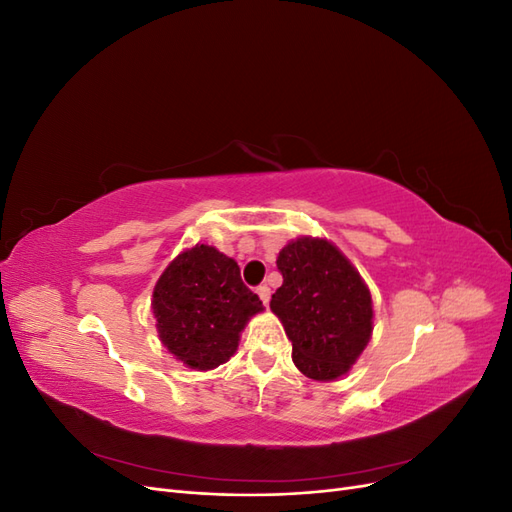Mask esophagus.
I'll use <instances>...</instances> for the list:
<instances>
[{"mask_svg":"<svg viewBox=\"0 0 512 512\" xmlns=\"http://www.w3.org/2000/svg\"><path fill=\"white\" fill-rule=\"evenodd\" d=\"M256 292H258L260 301L265 303V305H269V299H271V288H269L267 284H262V286H258V288H256Z\"/></svg>","mask_w":512,"mask_h":512,"instance_id":"esophagus-1","label":"esophagus"}]
</instances>
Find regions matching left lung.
<instances>
[{"label": "left lung", "mask_w": 512, "mask_h": 512, "mask_svg": "<svg viewBox=\"0 0 512 512\" xmlns=\"http://www.w3.org/2000/svg\"><path fill=\"white\" fill-rule=\"evenodd\" d=\"M275 262L284 284L271 312L292 342L294 365L318 382L346 376L374 331V301L361 273L322 237L288 241Z\"/></svg>", "instance_id": "obj_1"}]
</instances>
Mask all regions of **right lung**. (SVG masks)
Here are the masks:
<instances>
[{"instance_id":"right-lung-1","label":"right lung","mask_w":512,"mask_h":512,"mask_svg":"<svg viewBox=\"0 0 512 512\" xmlns=\"http://www.w3.org/2000/svg\"><path fill=\"white\" fill-rule=\"evenodd\" d=\"M151 309L164 348L196 371L226 363L245 324L265 312L258 294L241 282L237 260L207 243L168 262L153 288Z\"/></svg>"}]
</instances>
